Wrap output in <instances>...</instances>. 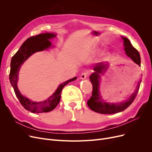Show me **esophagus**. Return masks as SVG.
Returning <instances> with one entry per match:
<instances>
[{"label":"esophagus","instance_id":"34e87169","mask_svg":"<svg viewBox=\"0 0 152 152\" xmlns=\"http://www.w3.org/2000/svg\"><path fill=\"white\" fill-rule=\"evenodd\" d=\"M89 73L88 71H85V72H84V73H82L81 75V79H86V78L87 77V76L89 75Z\"/></svg>","mask_w":152,"mask_h":152}]
</instances>
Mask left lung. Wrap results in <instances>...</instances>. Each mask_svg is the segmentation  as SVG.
Wrapping results in <instances>:
<instances>
[{"mask_svg": "<svg viewBox=\"0 0 152 152\" xmlns=\"http://www.w3.org/2000/svg\"><path fill=\"white\" fill-rule=\"evenodd\" d=\"M122 38L124 40V50L127 55L134 62L140 66V57L139 52L132 46L128 39L124 37H122ZM107 68L108 64L105 65L103 63H97L94 66V71L95 72L89 77L93 87L92 94L90 99L87 101V105L92 110L97 113L101 114H114L124 111L131 105L138 94L141 80L137 86L136 90L127 101L120 103H108L104 102L102 99L99 91V74L102 73L103 71L105 72V70H106Z\"/></svg>", "mask_w": 152, "mask_h": 152, "instance_id": "obj_1", "label": "left lung"}]
</instances>
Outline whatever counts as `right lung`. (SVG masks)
<instances>
[{
    "label": "right lung",
    "instance_id": "right-lung-1",
    "mask_svg": "<svg viewBox=\"0 0 152 152\" xmlns=\"http://www.w3.org/2000/svg\"><path fill=\"white\" fill-rule=\"evenodd\" d=\"M55 36V34L53 33H46L29 37L23 42L18 52L13 56L11 60L9 75L10 82L14 89L16 96L18 99L21 105L32 113H46L53 110L60 101L61 92L63 87L69 82L76 80L77 78L75 77L60 84L52 96L44 102H33L23 96L20 92L17 87V81L18 72L21 65L34 53L44 50L50 47L52 44L49 39Z\"/></svg>",
    "mask_w": 152,
    "mask_h": 152
}]
</instances>
